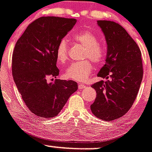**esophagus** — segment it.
<instances>
[{
	"mask_svg": "<svg viewBox=\"0 0 152 152\" xmlns=\"http://www.w3.org/2000/svg\"><path fill=\"white\" fill-rule=\"evenodd\" d=\"M85 87H86V86H85V85H83V84H79L78 85L79 89H84Z\"/></svg>",
	"mask_w": 152,
	"mask_h": 152,
	"instance_id": "1",
	"label": "esophagus"
}]
</instances>
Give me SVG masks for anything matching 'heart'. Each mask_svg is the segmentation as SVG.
Masks as SVG:
<instances>
[{
    "instance_id": "obj_1",
    "label": "heart",
    "mask_w": 152,
    "mask_h": 152,
    "mask_svg": "<svg viewBox=\"0 0 152 152\" xmlns=\"http://www.w3.org/2000/svg\"><path fill=\"white\" fill-rule=\"evenodd\" d=\"M72 39L75 42L84 47L83 58L86 60L69 65L65 72V76L68 79L82 82L87 78L92 71V63L89 59L95 64H101L104 60L106 50L99 43L96 36L89 30H80L75 33L72 35ZM56 56L61 63H65L69 58V45L65 39L59 42L56 49Z\"/></svg>"
}]
</instances>
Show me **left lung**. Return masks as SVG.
Segmentation results:
<instances>
[{"mask_svg": "<svg viewBox=\"0 0 152 152\" xmlns=\"http://www.w3.org/2000/svg\"><path fill=\"white\" fill-rule=\"evenodd\" d=\"M107 45L105 64L98 76L106 79L92 85L96 98L90 108L100 119L113 121L131 109L142 80L141 51L136 42L119 24L98 21Z\"/></svg>", "mask_w": 152, "mask_h": 152, "instance_id": "left-lung-1", "label": "left lung"}]
</instances>
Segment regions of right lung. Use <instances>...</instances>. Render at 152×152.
<instances>
[{"label":"right lung","mask_w":152,"mask_h":152,"mask_svg":"<svg viewBox=\"0 0 152 152\" xmlns=\"http://www.w3.org/2000/svg\"><path fill=\"white\" fill-rule=\"evenodd\" d=\"M76 21L56 16L37 18L29 24L14 48V81L26 106L38 117L56 116L77 89L75 81L56 78L59 75L56 49Z\"/></svg>","instance_id":"obj_1"}]
</instances>
